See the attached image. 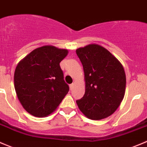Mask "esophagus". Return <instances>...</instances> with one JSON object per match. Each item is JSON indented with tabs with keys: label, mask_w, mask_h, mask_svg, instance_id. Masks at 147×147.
<instances>
[{
	"label": "esophagus",
	"mask_w": 147,
	"mask_h": 147,
	"mask_svg": "<svg viewBox=\"0 0 147 147\" xmlns=\"http://www.w3.org/2000/svg\"><path fill=\"white\" fill-rule=\"evenodd\" d=\"M74 84H70V85H69V87H70L71 90L72 88H74Z\"/></svg>",
	"instance_id": "esophagus-1"
}]
</instances>
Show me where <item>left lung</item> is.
Masks as SVG:
<instances>
[{
    "label": "left lung",
    "mask_w": 147,
    "mask_h": 147,
    "mask_svg": "<svg viewBox=\"0 0 147 147\" xmlns=\"http://www.w3.org/2000/svg\"><path fill=\"white\" fill-rule=\"evenodd\" d=\"M83 65L85 94L76 104L90 119L100 120L115 112L122 101L126 74L121 63L107 49L89 44L76 51Z\"/></svg>",
    "instance_id": "left-lung-1"
}]
</instances>
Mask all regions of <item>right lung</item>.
<instances>
[{"label": "right lung", "instance_id": "1", "mask_svg": "<svg viewBox=\"0 0 147 147\" xmlns=\"http://www.w3.org/2000/svg\"><path fill=\"white\" fill-rule=\"evenodd\" d=\"M68 50L43 46L28 54L17 65L14 86L18 100L27 112L44 117L56 109L68 94L60 62Z\"/></svg>", "mask_w": 147, "mask_h": 147}]
</instances>
